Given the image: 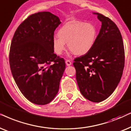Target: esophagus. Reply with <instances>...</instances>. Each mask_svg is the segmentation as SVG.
Segmentation results:
<instances>
[{
  "label": "esophagus",
  "instance_id": "1",
  "mask_svg": "<svg viewBox=\"0 0 131 131\" xmlns=\"http://www.w3.org/2000/svg\"><path fill=\"white\" fill-rule=\"evenodd\" d=\"M66 64H67V66H70L71 64H72V63H71V62L69 60H68V59H67L66 60Z\"/></svg>",
  "mask_w": 131,
  "mask_h": 131
}]
</instances>
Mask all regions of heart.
<instances>
[{
    "instance_id": "heart-1",
    "label": "heart",
    "mask_w": 131,
    "mask_h": 131,
    "mask_svg": "<svg viewBox=\"0 0 131 131\" xmlns=\"http://www.w3.org/2000/svg\"><path fill=\"white\" fill-rule=\"evenodd\" d=\"M58 36L53 39V50L57 55L65 51L67 43L69 50L75 56L86 54L93 47L97 37L96 28L90 23L73 21L59 29Z\"/></svg>"
}]
</instances>
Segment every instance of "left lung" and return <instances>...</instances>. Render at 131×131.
<instances>
[{
	"label": "left lung",
	"instance_id": "8db88e82",
	"mask_svg": "<svg viewBox=\"0 0 131 131\" xmlns=\"http://www.w3.org/2000/svg\"><path fill=\"white\" fill-rule=\"evenodd\" d=\"M102 25L95 45L86 54L73 63L76 79L83 96L93 102L108 97L117 86L125 66V49L117 26L99 13Z\"/></svg>",
	"mask_w": 131,
	"mask_h": 131
}]
</instances>
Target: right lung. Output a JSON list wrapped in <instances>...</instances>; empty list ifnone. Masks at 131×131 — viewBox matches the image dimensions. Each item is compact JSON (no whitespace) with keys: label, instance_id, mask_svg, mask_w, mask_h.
Segmentation results:
<instances>
[{"label":"right lung","instance_id":"1","mask_svg":"<svg viewBox=\"0 0 131 131\" xmlns=\"http://www.w3.org/2000/svg\"><path fill=\"white\" fill-rule=\"evenodd\" d=\"M60 23L50 12L34 14L20 24L11 41L9 60L14 79L24 96L37 105L54 98L65 69L64 60L53 47L54 32Z\"/></svg>","mask_w":131,"mask_h":131}]
</instances>
